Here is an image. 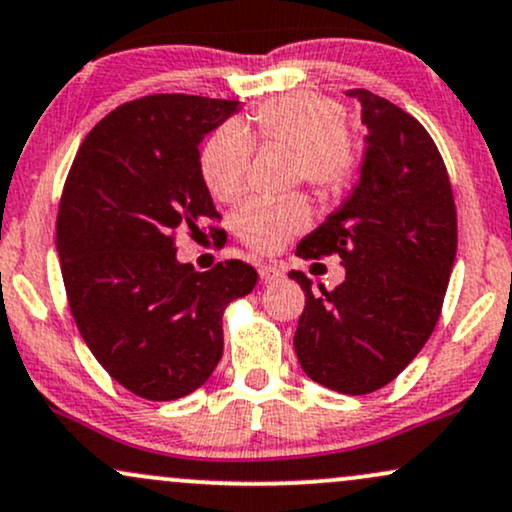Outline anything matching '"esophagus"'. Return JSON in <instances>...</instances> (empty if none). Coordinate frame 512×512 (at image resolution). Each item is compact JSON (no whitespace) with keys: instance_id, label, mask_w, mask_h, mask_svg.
<instances>
[{"instance_id":"obj_1","label":"esophagus","mask_w":512,"mask_h":512,"mask_svg":"<svg viewBox=\"0 0 512 512\" xmlns=\"http://www.w3.org/2000/svg\"><path fill=\"white\" fill-rule=\"evenodd\" d=\"M257 272H260V279L264 283H274L283 276V269L279 267V264H260V269H257Z\"/></svg>"}]
</instances>
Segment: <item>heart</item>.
Wrapping results in <instances>:
<instances>
[{
    "label": "heart",
    "instance_id": "heart-1",
    "mask_svg": "<svg viewBox=\"0 0 512 512\" xmlns=\"http://www.w3.org/2000/svg\"><path fill=\"white\" fill-rule=\"evenodd\" d=\"M252 145L288 150V181L338 197L360 176L362 140L346 123V107L312 90L283 92L257 104L240 126L226 123L200 147V176L221 202H236L248 186ZM310 224L303 195L248 202L236 214V233L257 252H276Z\"/></svg>",
    "mask_w": 512,
    "mask_h": 512
}]
</instances>
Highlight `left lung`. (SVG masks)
Segmentation results:
<instances>
[{
    "label": "left lung",
    "mask_w": 512,
    "mask_h": 512,
    "mask_svg": "<svg viewBox=\"0 0 512 512\" xmlns=\"http://www.w3.org/2000/svg\"><path fill=\"white\" fill-rule=\"evenodd\" d=\"M367 155L355 193L300 240L303 260L338 255L346 281L305 291L293 346L305 374L326 389L365 396L415 360L439 322L458 248V214L446 164L415 116L365 88Z\"/></svg>",
    "instance_id": "obj_1"
}]
</instances>
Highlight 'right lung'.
Here are the masks:
<instances>
[{"label":"right lung","instance_id":"add662e5","mask_svg":"<svg viewBox=\"0 0 512 512\" xmlns=\"http://www.w3.org/2000/svg\"><path fill=\"white\" fill-rule=\"evenodd\" d=\"M236 109L164 92L126 102L85 135L66 176L57 250L71 315L109 377L145 400L205 384L224 350V310L257 283L240 260L209 272L176 260L178 233L195 238L221 219L197 145Z\"/></svg>","mask_w":512,"mask_h":512}]
</instances>
